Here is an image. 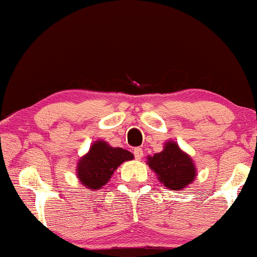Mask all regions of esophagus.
I'll return each mask as SVG.
<instances>
[{
  "instance_id": "1",
  "label": "esophagus",
  "mask_w": 257,
  "mask_h": 257,
  "mask_svg": "<svg viewBox=\"0 0 257 257\" xmlns=\"http://www.w3.org/2000/svg\"><path fill=\"white\" fill-rule=\"evenodd\" d=\"M134 156H135V158L137 159H141L143 158V156H144V151H143V149H140V147H135L134 149Z\"/></svg>"
}]
</instances>
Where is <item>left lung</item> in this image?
<instances>
[{
    "mask_svg": "<svg viewBox=\"0 0 257 257\" xmlns=\"http://www.w3.org/2000/svg\"><path fill=\"white\" fill-rule=\"evenodd\" d=\"M147 159V164L157 174L159 181L170 190H182L196 178L192 159L173 141L166 144L163 151Z\"/></svg>",
    "mask_w": 257,
    "mask_h": 257,
    "instance_id": "obj_1",
    "label": "left lung"
}]
</instances>
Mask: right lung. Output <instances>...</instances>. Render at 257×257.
<instances>
[{
	"instance_id": "add662e5",
	"label": "right lung",
	"mask_w": 257,
	"mask_h": 257,
	"mask_svg": "<svg viewBox=\"0 0 257 257\" xmlns=\"http://www.w3.org/2000/svg\"><path fill=\"white\" fill-rule=\"evenodd\" d=\"M134 156L126 150L111 147L105 141H96L77 166L79 181L90 190H99L111 179L112 174L123 162Z\"/></svg>"
}]
</instances>
